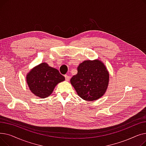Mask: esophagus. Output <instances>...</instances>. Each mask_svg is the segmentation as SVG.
<instances>
[{"mask_svg":"<svg viewBox=\"0 0 146 146\" xmlns=\"http://www.w3.org/2000/svg\"><path fill=\"white\" fill-rule=\"evenodd\" d=\"M64 77H65V80H66V81H68L69 80H70V77L69 76H68V75H64Z\"/></svg>","mask_w":146,"mask_h":146,"instance_id":"1","label":"esophagus"}]
</instances>
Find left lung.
<instances>
[{
  "instance_id": "left-lung-1",
  "label": "left lung",
  "mask_w": 146,
  "mask_h": 146,
  "mask_svg": "<svg viewBox=\"0 0 146 146\" xmlns=\"http://www.w3.org/2000/svg\"><path fill=\"white\" fill-rule=\"evenodd\" d=\"M109 73L104 63L98 60H86L78 67V73L70 82L78 95L84 100L93 101L105 93Z\"/></svg>"
}]
</instances>
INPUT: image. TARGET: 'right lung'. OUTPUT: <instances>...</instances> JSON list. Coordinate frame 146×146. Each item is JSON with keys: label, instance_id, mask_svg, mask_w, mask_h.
Segmentation results:
<instances>
[{"label": "right lung", "instance_id": "right-lung-1", "mask_svg": "<svg viewBox=\"0 0 146 146\" xmlns=\"http://www.w3.org/2000/svg\"><path fill=\"white\" fill-rule=\"evenodd\" d=\"M64 77L56 68L42 63L34 67L28 74L27 81L32 92L41 98L50 96L55 86L64 81Z\"/></svg>", "mask_w": 146, "mask_h": 146}]
</instances>
